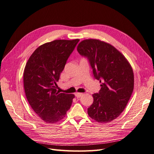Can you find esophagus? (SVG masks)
<instances>
[{
  "label": "esophagus",
  "instance_id": "obj_1",
  "mask_svg": "<svg viewBox=\"0 0 154 154\" xmlns=\"http://www.w3.org/2000/svg\"><path fill=\"white\" fill-rule=\"evenodd\" d=\"M75 96L77 97H81L82 96V93H78V92H77V93H75Z\"/></svg>",
  "mask_w": 154,
  "mask_h": 154
}]
</instances>
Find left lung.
<instances>
[{
	"mask_svg": "<svg viewBox=\"0 0 154 154\" xmlns=\"http://www.w3.org/2000/svg\"><path fill=\"white\" fill-rule=\"evenodd\" d=\"M77 51L87 58L101 88L94 94L89 116L100 123L116 119L123 112L134 88V75L127 59L115 47L96 39L81 42Z\"/></svg>",
	"mask_w": 154,
	"mask_h": 154,
	"instance_id": "1",
	"label": "left lung"
}]
</instances>
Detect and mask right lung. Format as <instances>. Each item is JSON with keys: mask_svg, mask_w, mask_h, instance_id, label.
<instances>
[{"mask_svg": "<svg viewBox=\"0 0 154 154\" xmlns=\"http://www.w3.org/2000/svg\"><path fill=\"white\" fill-rule=\"evenodd\" d=\"M79 41L57 39L38 47L27 61L23 73L26 99L38 116L53 124L65 117L74 94L60 93L56 86L67 60Z\"/></svg>", "mask_w": 154, "mask_h": 154, "instance_id": "1", "label": "right lung"}]
</instances>
